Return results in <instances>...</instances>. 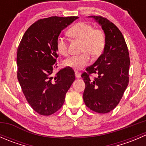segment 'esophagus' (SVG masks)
<instances>
[{
    "mask_svg": "<svg viewBox=\"0 0 146 146\" xmlns=\"http://www.w3.org/2000/svg\"><path fill=\"white\" fill-rule=\"evenodd\" d=\"M75 73H76V77L77 78H80V73H79L78 70H76V71H75Z\"/></svg>",
    "mask_w": 146,
    "mask_h": 146,
    "instance_id": "obj_1",
    "label": "esophagus"
}]
</instances>
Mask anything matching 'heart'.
Here are the masks:
<instances>
[{"label":"heart","instance_id":"b5f03b06","mask_svg":"<svg viewBox=\"0 0 146 146\" xmlns=\"http://www.w3.org/2000/svg\"><path fill=\"white\" fill-rule=\"evenodd\" d=\"M68 35L74 39L82 41V54L73 56L64 61L67 67L80 70L88 66L91 61V56L96 58L100 56L106 45V36L104 31L94 28L92 25L85 22L76 23L69 29ZM56 48L59 54L66 56L68 54V44L61 36L56 42Z\"/></svg>","mask_w":146,"mask_h":146}]
</instances>
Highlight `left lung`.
Instances as JSON below:
<instances>
[{
  "label": "left lung",
  "instance_id": "left-lung-1",
  "mask_svg": "<svg viewBox=\"0 0 146 146\" xmlns=\"http://www.w3.org/2000/svg\"><path fill=\"white\" fill-rule=\"evenodd\" d=\"M106 36L104 51L88 66L81 77L85 83L83 100L95 112L105 114L114 110L121 100L129 82V50L119 28L102 16L92 15ZM92 74L96 77L92 79Z\"/></svg>",
  "mask_w": 146,
  "mask_h": 146
}]
</instances>
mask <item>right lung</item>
Wrapping results in <instances>:
<instances>
[{
    "label": "right lung",
    "mask_w": 146,
    "mask_h": 146,
    "mask_svg": "<svg viewBox=\"0 0 146 146\" xmlns=\"http://www.w3.org/2000/svg\"><path fill=\"white\" fill-rule=\"evenodd\" d=\"M78 18L52 16L40 19L28 28L18 46L17 79L29 105L41 115H51L61 109L76 78L74 70L67 66L55 75L53 72L58 57L57 38Z\"/></svg>",
    "instance_id": "right-lung-1"
}]
</instances>
